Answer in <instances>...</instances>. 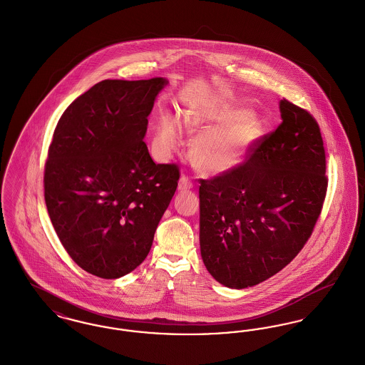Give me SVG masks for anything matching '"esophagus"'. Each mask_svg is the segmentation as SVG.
Here are the masks:
<instances>
[{"mask_svg": "<svg viewBox=\"0 0 365 365\" xmlns=\"http://www.w3.org/2000/svg\"><path fill=\"white\" fill-rule=\"evenodd\" d=\"M191 187H192V182H191L190 178L183 175L179 180V190H189Z\"/></svg>", "mask_w": 365, "mask_h": 365, "instance_id": "1", "label": "esophagus"}]
</instances>
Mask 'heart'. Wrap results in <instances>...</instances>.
Here are the masks:
<instances>
[{
    "mask_svg": "<svg viewBox=\"0 0 365 365\" xmlns=\"http://www.w3.org/2000/svg\"><path fill=\"white\" fill-rule=\"evenodd\" d=\"M187 130L200 133L191 145V155L200 170L210 175L227 174L238 168L262 137L257 115L240 105L208 101L195 105L185 116ZM179 140V124L173 116L158 123L156 145L167 150Z\"/></svg>",
    "mask_w": 365,
    "mask_h": 365,
    "instance_id": "b5f03b06",
    "label": "heart"
}]
</instances>
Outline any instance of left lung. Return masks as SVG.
I'll return each instance as SVG.
<instances>
[{"mask_svg": "<svg viewBox=\"0 0 365 365\" xmlns=\"http://www.w3.org/2000/svg\"><path fill=\"white\" fill-rule=\"evenodd\" d=\"M282 123L242 164L200 179V246L209 274L231 289L283 269L311 238L329 179L320 127L283 98Z\"/></svg>", "mask_w": 365, "mask_h": 365, "instance_id": "left-lung-1", "label": "left lung"}]
</instances>
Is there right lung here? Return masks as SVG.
<instances>
[{"label":"right lung","mask_w":365,"mask_h":365,"mask_svg":"<svg viewBox=\"0 0 365 365\" xmlns=\"http://www.w3.org/2000/svg\"><path fill=\"white\" fill-rule=\"evenodd\" d=\"M165 78L106 79L56 125L45 163V202L56 234L82 269L116 279L146 259L180 176L156 164L143 137Z\"/></svg>","instance_id":"obj_1"}]
</instances>
